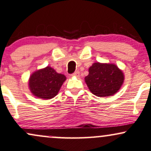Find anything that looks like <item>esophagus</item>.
Listing matches in <instances>:
<instances>
[{
  "mask_svg": "<svg viewBox=\"0 0 151 151\" xmlns=\"http://www.w3.org/2000/svg\"><path fill=\"white\" fill-rule=\"evenodd\" d=\"M72 75L74 76V77H79V71H75V72H74V73L72 74Z\"/></svg>",
  "mask_w": 151,
  "mask_h": 151,
  "instance_id": "esophagus-1",
  "label": "esophagus"
}]
</instances>
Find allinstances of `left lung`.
<instances>
[{
    "instance_id": "obj_1",
    "label": "left lung",
    "mask_w": 151,
    "mask_h": 151,
    "mask_svg": "<svg viewBox=\"0 0 151 151\" xmlns=\"http://www.w3.org/2000/svg\"><path fill=\"white\" fill-rule=\"evenodd\" d=\"M88 72L85 81L91 92L99 97L114 95L124 81L122 72L113 64L93 63Z\"/></svg>"
}]
</instances>
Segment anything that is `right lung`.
<instances>
[{"mask_svg":"<svg viewBox=\"0 0 151 151\" xmlns=\"http://www.w3.org/2000/svg\"><path fill=\"white\" fill-rule=\"evenodd\" d=\"M65 79L64 74H58L50 67H47L32 74L29 85L36 97L50 99L57 95Z\"/></svg>","mask_w":151,"mask_h":151,"instance_id":"right-lung-1","label":"right lung"}]
</instances>
